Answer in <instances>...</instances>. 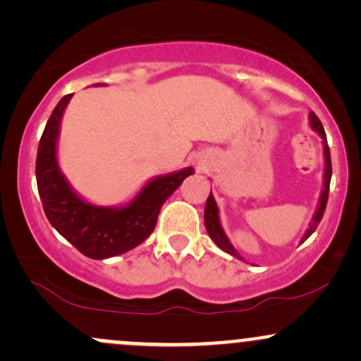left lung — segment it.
Listing matches in <instances>:
<instances>
[{
  "mask_svg": "<svg viewBox=\"0 0 361 361\" xmlns=\"http://www.w3.org/2000/svg\"><path fill=\"white\" fill-rule=\"evenodd\" d=\"M309 126H310V128H312L314 132H317L319 137L322 139V152H324V175H322V190H321V195H319V202H317V207H316V212H314L312 219H310V222H309V227H307V229H305L304 235H302L300 244L304 243L305 239L309 238V235H312L314 231L317 229L319 222H321L322 214H324V210H326L327 195H329L331 173H333V171H331V154H329V147H327V139H326L324 127H322L321 120L316 117V114H314V111H310V114H309ZM204 219H205L207 233H209L210 239H212V241L217 244V246L221 247L222 251H226L227 255H231V256H234V258L244 261L243 256L239 255L238 251H235V247L233 246V243L229 241L227 234L224 233V227H222V224H221V215H219V207H217V202H215L212 192H210L209 198H207Z\"/></svg>",
  "mask_w": 361,
  "mask_h": 361,
  "instance_id": "1",
  "label": "left lung"
}]
</instances>
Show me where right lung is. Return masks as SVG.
Returning a JSON list of instances; mask_svg holds the SVG:
<instances>
[{
	"instance_id": "right-lung-1",
	"label": "right lung",
	"mask_w": 361,
	"mask_h": 361,
	"mask_svg": "<svg viewBox=\"0 0 361 361\" xmlns=\"http://www.w3.org/2000/svg\"><path fill=\"white\" fill-rule=\"evenodd\" d=\"M71 98L73 94L61 98L44 128L37 152V188L54 229L88 258L106 259L146 241L154 231L161 207L195 169L188 166L151 178L127 204H91L73 188L57 159L61 122Z\"/></svg>"
}]
</instances>
